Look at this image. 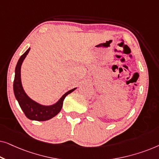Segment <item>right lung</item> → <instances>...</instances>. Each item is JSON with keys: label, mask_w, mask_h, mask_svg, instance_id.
Segmentation results:
<instances>
[{"label": "right lung", "mask_w": 159, "mask_h": 159, "mask_svg": "<svg viewBox=\"0 0 159 159\" xmlns=\"http://www.w3.org/2000/svg\"><path fill=\"white\" fill-rule=\"evenodd\" d=\"M30 48H29L25 53L19 58L17 62V64L15 68V77L14 81V93L16 99L20 106L21 110L25 113V116L30 120L34 121H47L49 120L56 116L60 111L61 110L63 106V102L67 95L72 93L77 88H75L69 90L61 98L52 105H43L34 101L28 96L27 93L24 90L21 80V64L26 58V56L29 53Z\"/></svg>", "instance_id": "right-lung-1"}]
</instances>
